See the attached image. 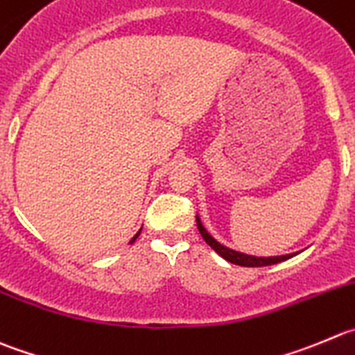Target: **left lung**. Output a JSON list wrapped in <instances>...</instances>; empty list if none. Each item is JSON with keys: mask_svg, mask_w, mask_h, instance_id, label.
<instances>
[{"mask_svg": "<svg viewBox=\"0 0 355 355\" xmlns=\"http://www.w3.org/2000/svg\"><path fill=\"white\" fill-rule=\"evenodd\" d=\"M197 226H198V232H200V235L204 237V241L207 242L209 245H211L212 249H214L216 252H218L219 256H221L223 259H226V261L234 263V265H239V266H268V265H275V263H281V261H286V259L293 258V256L300 254L302 251L298 252H291V254H282V256H252V254H245V252H241V251H235V249L232 248H226L225 244H221V242L216 241L214 237H212L211 234L207 232V228L204 226V223H202L200 216L197 214Z\"/></svg>", "mask_w": 355, "mask_h": 355, "instance_id": "1", "label": "left lung"}]
</instances>
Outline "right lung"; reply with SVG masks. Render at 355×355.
Instances as JSON below:
<instances>
[{"label": "right lung", "instance_id": "1", "mask_svg": "<svg viewBox=\"0 0 355 355\" xmlns=\"http://www.w3.org/2000/svg\"><path fill=\"white\" fill-rule=\"evenodd\" d=\"M141 230H143V228H139V232H137V234H136V235H134V237H132V239H130V242H129V244H134V242H136V241H137V237H139V235H141Z\"/></svg>", "mask_w": 355, "mask_h": 355}]
</instances>
